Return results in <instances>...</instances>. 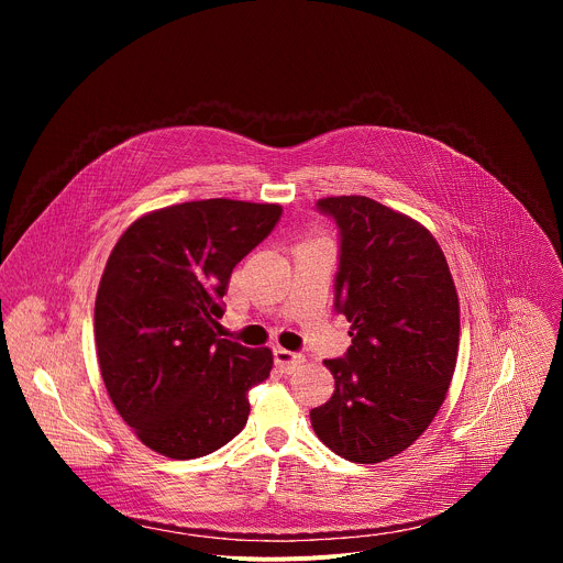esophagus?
I'll use <instances>...</instances> for the list:
<instances>
[{"label":"esophagus","instance_id":"1","mask_svg":"<svg viewBox=\"0 0 563 563\" xmlns=\"http://www.w3.org/2000/svg\"><path fill=\"white\" fill-rule=\"evenodd\" d=\"M300 361H302V356L298 352H291V350H285V347H274V363L283 372H291Z\"/></svg>","mask_w":563,"mask_h":563}]
</instances>
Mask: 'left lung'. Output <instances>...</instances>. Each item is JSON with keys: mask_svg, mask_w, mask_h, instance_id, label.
<instances>
[{"mask_svg": "<svg viewBox=\"0 0 563 563\" xmlns=\"http://www.w3.org/2000/svg\"><path fill=\"white\" fill-rule=\"evenodd\" d=\"M339 227L334 309L352 323L336 389L309 412L316 437L354 463L410 448L432 423L459 352V298L434 235L365 196L316 202Z\"/></svg>", "mask_w": 563, "mask_h": 563, "instance_id": "obj_1", "label": "left lung"}]
</instances>
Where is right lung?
I'll use <instances>...</instances> for the list:
<instances>
[{
    "mask_svg": "<svg viewBox=\"0 0 563 563\" xmlns=\"http://www.w3.org/2000/svg\"><path fill=\"white\" fill-rule=\"evenodd\" d=\"M278 205L196 200L142 216L96 298L100 372L118 415L157 454L187 461L245 428L272 350L220 339L233 267L274 231Z\"/></svg>",
    "mask_w": 563,
    "mask_h": 563,
    "instance_id": "right-lung-1",
    "label": "right lung"
}]
</instances>
